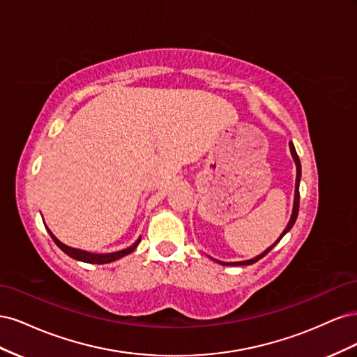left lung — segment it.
<instances>
[{"label": "left lung", "instance_id": "obj_1", "mask_svg": "<svg viewBox=\"0 0 357 357\" xmlns=\"http://www.w3.org/2000/svg\"><path fill=\"white\" fill-rule=\"evenodd\" d=\"M289 146H290V152H291V156H294V159H295V164H296V185H295V202H294V211H291V218H290V220H289V223H287V226H286V229L283 231V234L280 235V238L269 247V248H266V250L262 253V255H259L257 257H255V259H250V261H244V262H231V264H226V262H219V264H222V265H236V266H241V265H252V264H255V262H257L259 259H262L265 255H268L269 252L273 250V248L275 247V244L283 238V236L291 229V226L295 225V222H296V218H298V211H299V180H301V162H299V158H298V153H296V150H295V146H294V143H289Z\"/></svg>", "mask_w": 357, "mask_h": 357}]
</instances>
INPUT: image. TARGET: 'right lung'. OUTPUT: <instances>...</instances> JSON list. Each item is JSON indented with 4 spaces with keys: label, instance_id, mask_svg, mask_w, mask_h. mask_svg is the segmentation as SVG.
<instances>
[{
    "label": "right lung",
    "instance_id": "add662e5",
    "mask_svg": "<svg viewBox=\"0 0 357 357\" xmlns=\"http://www.w3.org/2000/svg\"><path fill=\"white\" fill-rule=\"evenodd\" d=\"M49 231V229H47ZM52 240L55 241V244L61 248V250L63 253H67L70 257L75 259V261H82V262H86V264H109V262H113L116 261V259H121L126 255H129L131 252L135 250V247L139 244V240L135 241L131 247L125 248V250H121V252H114V253H109V255H95V253H89V252H83V250H77V248H71L66 244H62L55 235H53L50 231H49Z\"/></svg>",
    "mask_w": 357,
    "mask_h": 357
}]
</instances>
